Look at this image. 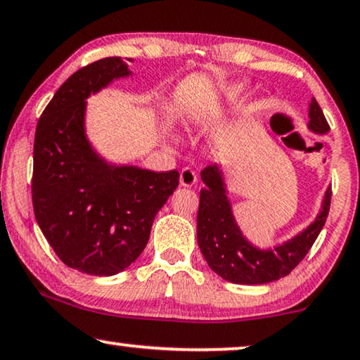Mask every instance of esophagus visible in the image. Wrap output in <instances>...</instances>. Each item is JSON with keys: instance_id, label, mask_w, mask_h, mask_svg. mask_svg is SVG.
<instances>
[{"instance_id": "1", "label": "esophagus", "mask_w": 360, "mask_h": 360, "mask_svg": "<svg viewBox=\"0 0 360 360\" xmlns=\"http://www.w3.org/2000/svg\"><path fill=\"white\" fill-rule=\"evenodd\" d=\"M179 181H181V186L192 187V186H195V182H197V174L191 168H184L179 174Z\"/></svg>"}]
</instances>
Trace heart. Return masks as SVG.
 <instances>
[{"label": "heart", "instance_id": "1", "mask_svg": "<svg viewBox=\"0 0 360 360\" xmlns=\"http://www.w3.org/2000/svg\"><path fill=\"white\" fill-rule=\"evenodd\" d=\"M248 89H250V84L243 79H235V81H229V83L221 84L219 91H217L214 101L212 104L205 105V108H200L195 112H191L187 115L186 124L191 125V127H199L205 122L207 119H210L214 114L219 112H225V110L233 109L236 104H240L245 96L248 94ZM262 112V105L261 104H255L250 109L251 117L255 115H259Z\"/></svg>", "mask_w": 360, "mask_h": 360}]
</instances>
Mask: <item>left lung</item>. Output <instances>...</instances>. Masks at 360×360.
<instances>
[{"label": "left lung", "instance_id": "8db88e82", "mask_svg": "<svg viewBox=\"0 0 360 360\" xmlns=\"http://www.w3.org/2000/svg\"><path fill=\"white\" fill-rule=\"evenodd\" d=\"M308 117L310 120L307 127L313 134L325 135L330 131V125L315 98L308 104ZM200 176L205 187L200 191L197 243L207 264L221 279L241 285L279 281L295 269L325 226L331 204V187L326 189L321 209L310 225L279 245L257 248L238 225L220 166H207Z\"/></svg>", "mask_w": 360, "mask_h": 360}]
</instances>
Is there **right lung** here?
Listing matches in <instances>:
<instances>
[{
  "mask_svg": "<svg viewBox=\"0 0 360 360\" xmlns=\"http://www.w3.org/2000/svg\"><path fill=\"white\" fill-rule=\"evenodd\" d=\"M129 77L120 57L83 67L60 86L35 129V220L62 262L91 276H115L136 261L156 214L179 186L176 169L112 163L88 139L86 99Z\"/></svg>",
  "mask_w": 360,
  "mask_h": 360,
  "instance_id": "right-lung-1",
  "label": "right lung"
}]
</instances>
